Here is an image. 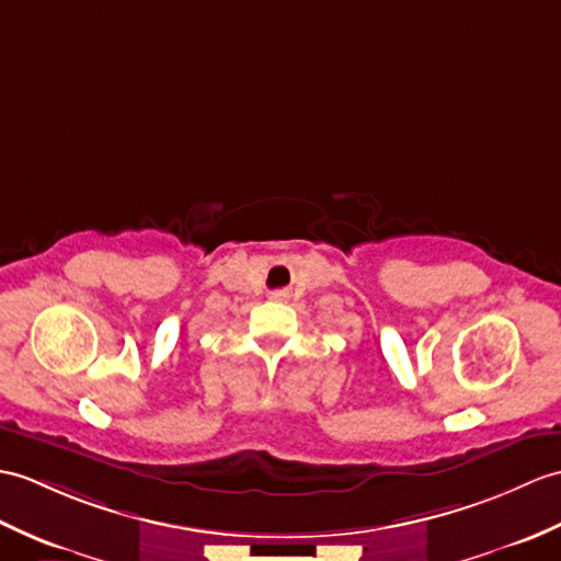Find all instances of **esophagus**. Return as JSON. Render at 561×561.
<instances>
[{
  "label": "esophagus",
  "instance_id": "esophagus-1",
  "mask_svg": "<svg viewBox=\"0 0 561 561\" xmlns=\"http://www.w3.org/2000/svg\"><path fill=\"white\" fill-rule=\"evenodd\" d=\"M270 298H275V301H284V298H286V291H272V296Z\"/></svg>",
  "mask_w": 561,
  "mask_h": 561
}]
</instances>
